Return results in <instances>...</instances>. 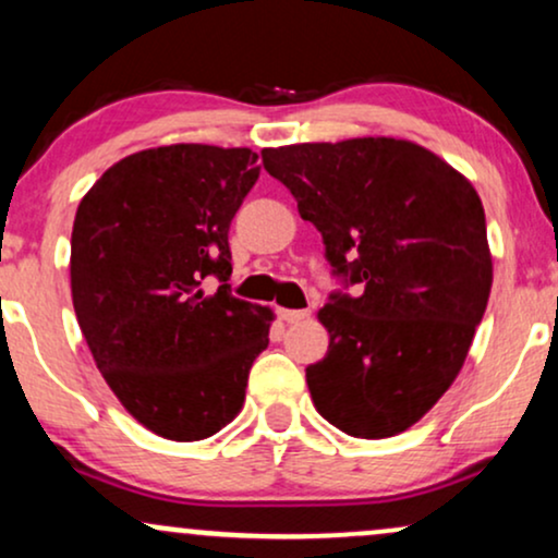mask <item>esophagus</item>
<instances>
[{"label":"esophagus","mask_w":558,"mask_h":558,"mask_svg":"<svg viewBox=\"0 0 558 558\" xmlns=\"http://www.w3.org/2000/svg\"><path fill=\"white\" fill-rule=\"evenodd\" d=\"M278 315L280 319H286L288 325H293V323H301L304 317H310V310H280Z\"/></svg>","instance_id":"obj_1"}]
</instances>
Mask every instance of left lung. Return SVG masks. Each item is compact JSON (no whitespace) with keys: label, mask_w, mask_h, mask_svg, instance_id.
<instances>
[{"label":"left lung","mask_w":558,"mask_h":558,"mask_svg":"<svg viewBox=\"0 0 558 558\" xmlns=\"http://www.w3.org/2000/svg\"><path fill=\"white\" fill-rule=\"evenodd\" d=\"M262 165L319 230L343 286L319 310L328 354L306 367L317 412L354 438L403 433L459 375L488 306L477 191L399 138L262 149Z\"/></svg>","instance_id":"8db88e82"}]
</instances>
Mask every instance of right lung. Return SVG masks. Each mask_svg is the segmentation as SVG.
<instances>
[{
    "mask_svg": "<svg viewBox=\"0 0 558 558\" xmlns=\"http://www.w3.org/2000/svg\"><path fill=\"white\" fill-rule=\"evenodd\" d=\"M259 168L252 149L172 144L120 159L78 204L70 288L120 403L151 433L202 440L239 414L272 312L230 293L228 230ZM221 283L213 298L203 280Z\"/></svg>",
    "mask_w": 558,
    "mask_h": 558,
    "instance_id": "right-lung-1",
    "label": "right lung"
}]
</instances>
